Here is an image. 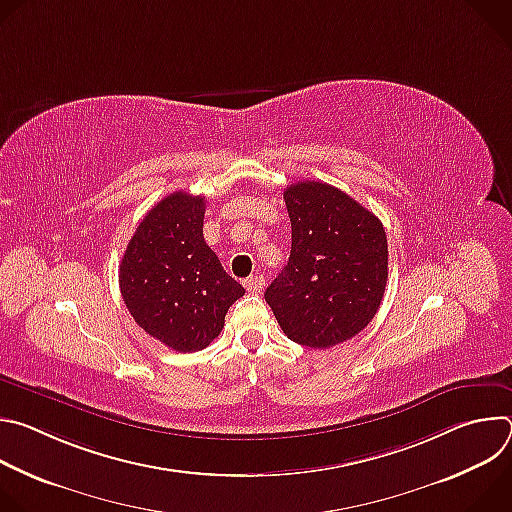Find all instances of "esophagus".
<instances>
[{"label": "esophagus", "instance_id": "34e87169", "mask_svg": "<svg viewBox=\"0 0 512 512\" xmlns=\"http://www.w3.org/2000/svg\"><path fill=\"white\" fill-rule=\"evenodd\" d=\"M243 285H245L247 291H251V294H259V291H261L263 285H265V279H263V275H251V277H247V279L243 281Z\"/></svg>", "mask_w": 512, "mask_h": 512}]
</instances>
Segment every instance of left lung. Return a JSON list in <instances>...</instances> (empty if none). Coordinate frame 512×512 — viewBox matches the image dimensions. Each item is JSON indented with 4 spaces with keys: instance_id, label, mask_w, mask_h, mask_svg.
<instances>
[{
    "instance_id": "1",
    "label": "left lung",
    "mask_w": 512,
    "mask_h": 512,
    "mask_svg": "<svg viewBox=\"0 0 512 512\" xmlns=\"http://www.w3.org/2000/svg\"><path fill=\"white\" fill-rule=\"evenodd\" d=\"M291 221L287 265L265 291L281 330L310 348H330L367 326L385 294L387 235L379 218L326 182L285 188Z\"/></svg>"
}]
</instances>
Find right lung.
<instances>
[{
  "label": "right lung",
  "instance_id": "obj_1",
  "mask_svg": "<svg viewBox=\"0 0 512 512\" xmlns=\"http://www.w3.org/2000/svg\"><path fill=\"white\" fill-rule=\"evenodd\" d=\"M204 196L162 198L133 233L121 265L123 302L150 336L176 352L206 348L245 296L202 237Z\"/></svg>",
  "mask_w": 512,
  "mask_h": 512
}]
</instances>
